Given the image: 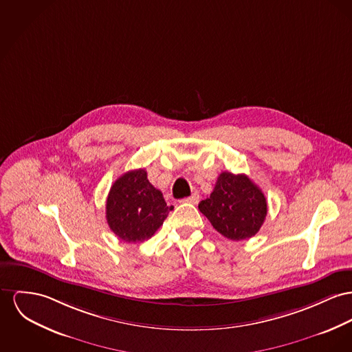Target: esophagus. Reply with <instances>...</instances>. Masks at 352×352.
I'll list each match as a JSON object with an SVG mask.
<instances>
[{
    "label": "esophagus",
    "instance_id": "obj_1",
    "mask_svg": "<svg viewBox=\"0 0 352 352\" xmlns=\"http://www.w3.org/2000/svg\"><path fill=\"white\" fill-rule=\"evenodd\" d=\"M199 200H200V195H199L197 192H193L189 197L186 199V201L190 203V204H197V203H199Z\"/></svg>",
    "mask_w": 352,
    "mask_h": 352
}]
</instances>
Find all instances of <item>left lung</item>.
Segmentation results:
<instances>
[{"instance_id":"8db88e82","label":"left lung","mask_w":352,"mask_h":352,"mask_svg":"<svg viewBox=\"0 0 352 352\" xmlns=\"http://www.w3.org/2000/svg\"><path fill=\"white\" fill-rule=\"evenodd\" d=\"M199 210L219 234L239 241L258 234L267 216V200L248 176L221 172Z\"/></svg>"}]
</instances>
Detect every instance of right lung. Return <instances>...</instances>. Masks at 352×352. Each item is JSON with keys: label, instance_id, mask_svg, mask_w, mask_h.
<instances>
[{"label": "right lung", "instance_id": "obj_1", "mask_svg": "<svg viewBox=\"0 0 352 352\" xmlns=\"http://www.w3.org/2000/svg\"><path fill=\"white\" fill-rule=\"evenodd\" d=\"M105 210L108 226L118 239L139 243L155 234L173 207H168L163 193L149 183L145 169H135L113 183Z\"/></svg>", "mask_w": 352, "mask_h": 352}]
</instances>
